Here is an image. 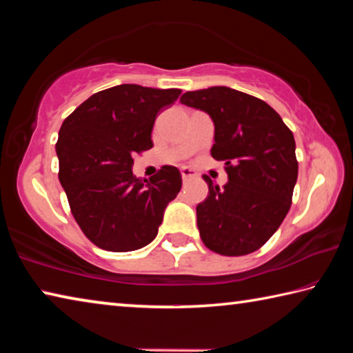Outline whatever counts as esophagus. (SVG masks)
<instances>
[{"label":"esophagus","instance_id":"34e87169","mask_svg":"<svg viewBox=\"0 0 353 353\" xmlns=\"http://www.w3.org/2000/svg\"><path fill=\"white\" fill-rule=\"evenodd\" d=\"M181 174H182L183 181H188V179L196 176V172H194V170L188 168V166H183V168H181Z\"/></svg>","mask_w":353,"mask_h":353}]
</instances>
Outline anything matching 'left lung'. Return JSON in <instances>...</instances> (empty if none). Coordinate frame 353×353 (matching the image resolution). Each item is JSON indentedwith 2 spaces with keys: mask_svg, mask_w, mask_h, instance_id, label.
Masks as SVG:
<instances>
[{
  "mask_svg": "<svg viewBox=\"0 0 353 353\" xmlns=\"http://www.w3.org/2000/svg\"><path fill=\"white\" fill-rule=\"evenodd\" d=\"M181 103L214 124L212 157L225 162L224 188L208 176V194L196 207L202 241L221 255L260 249L282 224L297 182L296 141L265 101L230 87L187 92Z\"/></svg>",
  "mask_w": 353,
  "mask_h": 353,
  "instance_id": "8db88e82",
  "label": "left lung"
}]
</instances>
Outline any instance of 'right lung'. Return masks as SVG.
I'll use <instances>...</instances> for the list:
<instances>
[{
    "label": "right lung",
    "instance_id": "add662e5",
    "mask_svg": "<svg viewBox=\"0 0 353 353\" xmlns=\"http://www.w3.org/2000/svg\"><path fill=\"white\" fill-rule=\"evenodd\" d=\"M181 93L121 83L92 94L59 130V181L76 223L98 248L129 252L157 236L182 176L166 165L149 181L135 177L134 155L152 148L155 118Z\"/></svg>",
    "mask_w": 353,
    "mask_h": 353
}]
</instances>
